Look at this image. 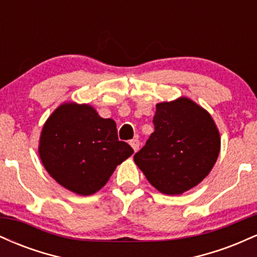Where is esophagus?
Listing matches in <instances>:
<instances>
[{"label": "esophagus", "mask_w": 257, "mask_h": 257, "mask_svg": "<svg viewBox=\"0 0 257 257\" xmlns=\"http://www.w3.org/2000/svg\"><path fill=\"white\" fill-rule=\"evenodd\" d=\"M129 144H131V146L133 147V150H134V151L137 152L138 150H139V146H140V141H139L138 139H133V140H131V143H129Z\"/></svg>", "instance_id": "esophagus-1"}]
</instances>
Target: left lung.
I'll return each instance as SVG.
<instances>
[{"label": "left lung", "mask_w": 257, "mask_h": 257, "mask_svg": "<svg viewBox=\"0 0 257 257\" xmlns=\"http://www.w3.org/2000/svg\"><path fill=\"white\" fill-rule=\"evenodd\" d=\"M155 132L134 162L156 190L178 196L196 187L216 163L221 149L213 117L181 96L156 105Z\"/></svg>", "instance_id": "left-lung-1"}]
</instances>
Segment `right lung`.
Listing matches in <instances>:
<instances>
[{
	"label": "right lung",
	"mask_w": 257,
	"mask_h": 257,
	"mask_svg": "<svg viewBox=\"0 0 257 257\" xmlns=\"http://www.w3.org/2000/svg\"><path fill=\"white\" fill-rule=\"evenodd\" d=\"M134 153L119 141L116 122L102 118L88 104L58 106L41 132L38 155L59 185L79 196H90L106 185L117 166Z\"/></svg>",
	"instance_id": "obj_1"
}]
</instances>
